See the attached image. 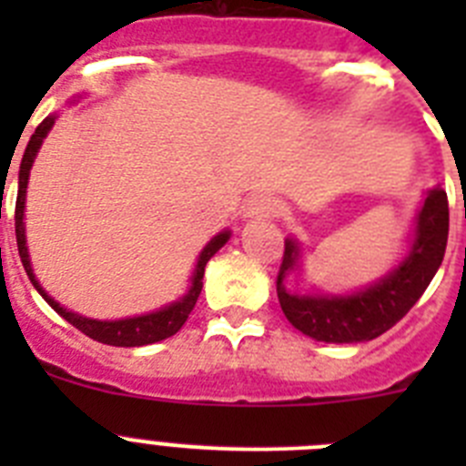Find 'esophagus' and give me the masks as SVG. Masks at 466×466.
Listing matches in <instances>:
<instances>
[{
	"label": "esophagus",
	"mask_w": 466,
	"mask_h": 466,
	"mask_svg": "<svg viewBox=\"0 0 466 466\" xmlns=\"http://www.w3.org/2000/svg\"><path fill=\"white\" fill-rule=\"evenodd\" d=\"M275 212H278V203L266 193L249 198L245 205V219H266V217H273Z\"/></svg>",
	"instance_id": "1"
}]
</instances>
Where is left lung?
<instances>
[{
  "label": "left lung",
  "mask_w": 466,
  "mask_h": 466,
  "mask_svg": "<svg viewBox=\"0 0 466 466\" xmlns=\"http://www.w3.org/2000/svg\"><path fill=\"white\" fill-rule=\"evenodd\" d=\"M448 196L431 188L418 214L409 257L380 282L350 296H300L284 289V278L296 268L299 245L284 240L278 273V299L291 327L324 343H364L378 339L401 319L425 294L446 254Z\"/></svg>",
  "instance_id": "left-lung-1"
}]
</instances>
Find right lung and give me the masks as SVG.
<instances>
[{
    "mask_svg": "<svg viewBox=\"0 0 466 466\" xmlns=\"http://www.w3.org/2000/svg\"><path fill=\"white\" fill-rule=\"evenodd\" d=\"M56 123V116H46L44 121L36 126L35 135L27 142V149H25L23 160H20V172H18V200H15V242H18V254L20 261L25 266V273L32 279L35 289L44 296L48 306L57 312L60 317H65L72 327L79 329L81 333H86L88 339L97 340V343L105 345H116V348H139V345H149L158 343V340H166L170 336H175L179 329L184 327V322L191 315L193 306H196L198 296H200V289H203V275L205 266H208L209 258L219 252L221 247L228 242L230 233L224 230L217 238L208 242L200 257H198L196 263V273L191 278V289L184 299H179L177 303H170L167 308H160V310L149 312V315H139V317H127V319H114V322H100V319H90V317L76 315V312L63 308L57 300H53L46 291L41 289V284L36 282L35 273H32L30 266V254H27V245H25V224H23V212H25V193H27V179H30V167L35 163V156L39 151L41 142L48 135V130Z\"/></svg>",
    "mask_w": 466,
    "mask_h": 466,
    "instance_id": "obj_1",
    "label": "right lung"
}]
</instances>
